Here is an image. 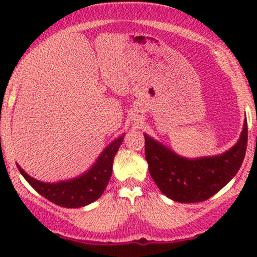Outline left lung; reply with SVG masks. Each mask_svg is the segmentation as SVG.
<instances>
[{
  "label": "left lung",
  "instance_id": "1",
  "mask_svg": "<svg viewBox=\"0 0 257 257\" xmlns=\"http://www.w3.org/2000/svg\"><path fill=\"white\" fill-rule=\"evenodd\" d=\"M145 137V157L149 172L162 193L180 203H197L217 193L237 174L245 157L247 123L231 150L214 157H180L149 135Z\"/></svg>",
  "mask_w": 257,
  "mask_h": 257
}]
</instances>
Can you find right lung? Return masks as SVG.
<instances>
[{
    "mask_svg": "<svg viewBox=\"0 0 257 257\" xmlns=\"http://www.w3.org/2000/svg\"><path fill=\"white\" fill-rule=\"evenodd\" d=\"M123 138L122 135L106 147L89 172L69 181L57 184L41 182L28 175L18 164L17 167L26 181L44 198L64 208H81L93 203L104 193L111 178L113 158L123 143Z\"/></svg>",
    "mask_w": 257,
    "mask_h": 257,
    "instance_id": "right-lung-1",
    "label": "right lung"
}]
</instances>
